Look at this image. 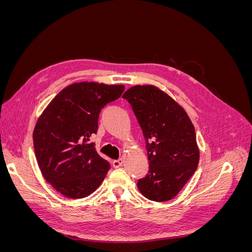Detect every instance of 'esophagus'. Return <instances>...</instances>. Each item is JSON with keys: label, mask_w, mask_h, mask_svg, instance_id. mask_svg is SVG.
<instances>
[{"label": "esophagus", "mask_w": 252, "mask_h": 252, "mask_svg": "<svg viewBox=\"0 0 252 252\" xmlns=\"http://www.w3.org/2000/svg\"><path fill=\"white\" fill-rule=\"evenodd\" d=\"M123 163H124V161H123V159H122V158H120V159H116V161H113V162H112L114 168H119V167H121L122 165H123Z\"/></svg>", "instance_id": "1"}]
</instances>
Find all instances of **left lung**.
I'll return each instance as SVG.
<instances>
[{
  "label": "left lung",
  "mask_w": 252,
  "mask_h": 252,
  "mask_svg": "<svg viewBox=\"0 0 252 252\" xmlns=\"http://www.w3.org/2000/svg\"><path fill=\"white\" fill-rule=\"evenodd\" d=\"M138 119L146 141L149 171L139 180L148 200L167 202L177 196L200 161L194 126L168 94L154 85H135L123 94Z\"/></svg>",
  "instance_id": "left-lung-1"
}]
</instances>
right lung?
<instances>
[{
  "mask_svg": "<svg viewBox=\"0 0 252 252\" xmlns=\"http://www.w3.org/2000/svg\"><path fill=\"white\" fill-rule=\"evenodd\" d=\"M124 85L73 83L52 98L33 130L34 154L44 179L69 199H83L100 187L110 164L90 136L100 112L123 94Z\"/></svg>",
  "mask_w": 252,
  "mask_h": 252,
  "instance_id": "1",
  "label": "right lung"
}]
</instances>
